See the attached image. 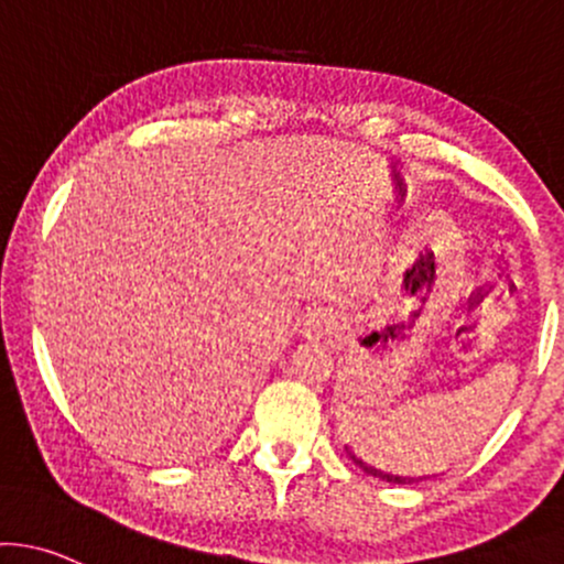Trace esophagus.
<instances>
[{
    "mask_svg": "<svg viewBox=\"0 0 564 564\" xmlns=\"http://www.w3.org/2000/svg\"><path fill=\"white\" fill-rule=\"evenodd\" d=\"M334 329V318L332 313L326 311H311L305 313V318H302V334H305L307 339H318L324 337V334H329Z\"/></svg>",
    "mask_w": 564,
    "mask_h": 564,
    "instance_id": "1",
    "label": "esophagus"
}]
</instances>
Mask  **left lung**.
<instances>
[{"label": "left lung", "instance_id": "8db88e82", "mask_svg": "<svg viewBox=\"0 0 564 564\" xmlns=\"http://www.w3.org/2000/svg\"><path fill=\"white\" fill-rule=\"evenodd\" d=\"M345 449H348V455L352 457V463H356V466H361L364 471H367V474H372V476H377V479H382V481H391V485H412V481H420V476H417V479H414V476H399V474H388V471H380V468L369 466L367 460H361V457H358L356 453H352L350 447H345Z\"/></svg>", "mask_w": 564, "mask_h": 564}]
</instances>
